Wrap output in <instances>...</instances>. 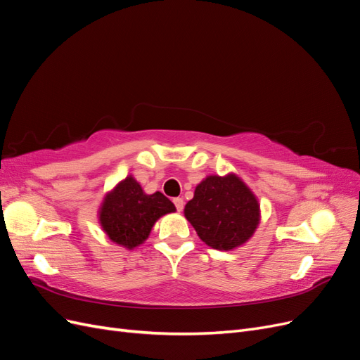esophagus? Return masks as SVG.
Instances as JSON below:
<instances>
[{"mask_svg":"<svg viewBox=\"0 0 360 360\" xmlns=\"http://www.w3.org/2000/svg\"><path fill=\"white\" fill-rule=\"evenodd\" d=\"M172 201H174V204H176V209H177V212H181V210H183V205H184L183 198L177 197V198H174Z\"/></svg>","mask_w":360,"mask_h":360,"instance_id":"1","label":"esophagus"}]
</instances>
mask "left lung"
Returning <instances> with one entry per match:
<instances>
[{
  "mask_svg": "<svg viewBox=\"0 0 360 360\" xmlns=\"http://www.w3.org/2000/svg\"><path fill=\"white\" fill-rule=\"evenodd\" d=\"M184 217L201 240L217 250H233L254 236L261 219L255 193L234 172L207 176L184 205Z\"/></svg>",
  "mask_w": 360,
  "mask_h": 360,
  "instance_id": "8db88e82",
  "label": "left lung"
}]
</instances>
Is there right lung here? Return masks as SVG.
I'll return each mask as SVG.
<instances>
[{
  "label": "right lung",
  "mask_w": 360,
  "mask_h": 360,
  "mask_svg": "<svg viewBox=\"0 0 360 360\" xmlns=\"http://www.w3.org/2000/svg\"><path fill=\"white\" fill-rule=\"evenodd\" d=\"M172 212L176 205L165 195H148L132 176H127L105 195L97 216L111 242L132 250L147 240L159 217Z\"/></svg>",
  "instance_id": "1"
}]
</instances>
